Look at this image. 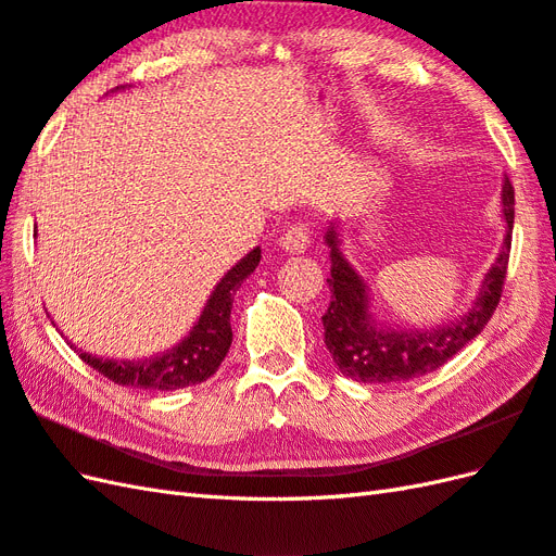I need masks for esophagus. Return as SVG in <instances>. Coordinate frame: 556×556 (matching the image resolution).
Returning <instances> with one entry per match:
<instances>
[{"mask_svg":"<svg viewBox=\"0 0 556 556\" xmlns=\"http://www.w3.org/2000/svg\"><path fill=\"white\" fill-rule=\"evenodd\" d=\"M279 247L287 251V253H303L309 247V229H307V225H303V223L291 225L281 235Z\"/></svg>","mask_w":556,"mask_h":556,"instance_id":"1","label":"esophagus"}]
</instances>
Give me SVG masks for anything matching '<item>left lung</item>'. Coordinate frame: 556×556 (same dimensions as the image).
Here are the masks:
<instances>
[{
  "label": "left lung",
  "instance_id": "left-lung-1",
  "mask_svg": "<svg viewBox=\"0 0 556 556\" xmlns=\"http://www.w3.org/2000/svg\"><path fill=\"white\" fill-rule=\"evenodd\" d=\"M502 213L507 235L495 265L481 283V293L471 309L453 325L435 329H386L369 313V295L363 277L341 253V241L333 225L327 229V247L331 249V303L325 321V343L343 377L363 383L409 381L443 367L464 345L479 337L488 319L493 317L505 287L511 229H514V187L509 177L502 185Z\"/></svg>",
  "mask_w": 556,
  "mask_h": 556
}]
</instances>
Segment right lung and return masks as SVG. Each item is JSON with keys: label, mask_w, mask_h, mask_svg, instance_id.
I'll use <instances>...</instances> for the list:
<instances>
[{"label": "right lung", "mask_w": 556, "mask_h": 556, "mask_svg": "<svg viewBox=\"0 0 556 556\" xmlns=\"http://www.w3.org/2000/svg\"><path fill=\"white\" fill-rule=\"evenodd\" d=\"M257 263H261V247L243 255L219 279L197 325L187 333L185 341H179L170 351L141 359H106L83 351H77V357L113 383L130 386V389L139 391H177L211 379L217 367L223 365L231 345L229 315L235 293Z\"/></svg>", "instance_id": "obj_1"}]
</instances>
